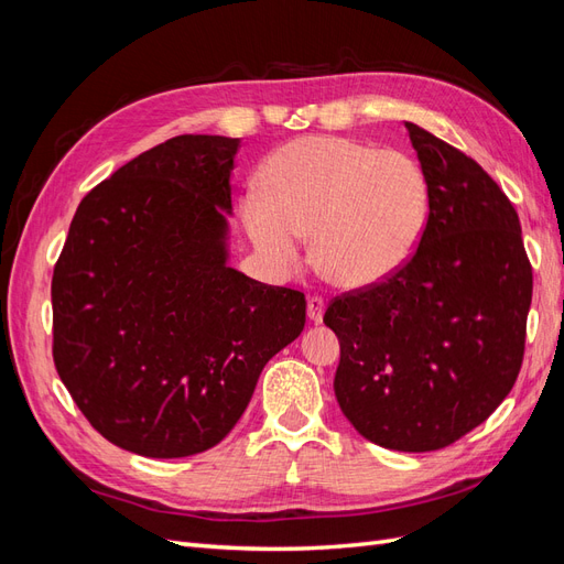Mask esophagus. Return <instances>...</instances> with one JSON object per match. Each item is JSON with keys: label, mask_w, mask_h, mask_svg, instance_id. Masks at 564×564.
Masks as SVG:
<instances>
[{"label": "esophagus", "mask_w": 564, "mask_h": 564, "mask_svg": "<svg viewBox=\"0 0 564 564\" xmlns=\"http://www.w3.org/2000/svg\"><path fill=\"white\" fill-rule=\"evenodd\" d=\"M322 315H324V299L322 296H311L308 299V317L319 324L322 322Z\"/></svg>", "instance_id": "34e87169"}]
</instances>
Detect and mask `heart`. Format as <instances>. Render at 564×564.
Listing matches in <instances>:
<instances>
[{
  "mask_svg": "<svg viewBox=\"0 0 564 564\" xmlns=\"http://www.w3.org/2000/svg\"><path fill=\"white\" fill-rule=\"evenodd\" d=\"M261 195L242 199L253 247L282 270L301 263L313 235L319 275L340 289H367L395 275L419 249L431 216L423 166L402 150L348 135H303L272 152Z\"/></svg>",
  "mask_w": 564,
  "mask_h": 564,
  "instance_id": "b5f03b06",
  "label": "heart"
}]
</instances>
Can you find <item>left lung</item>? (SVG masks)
<instances>
[{
    "label": "left lung",
    "instance_id": "8db88e82",
    "mask_svg": "<svg viewBox=\"0 0 564 564\" xmlns=\"http://www.w3.org/2000/svg\"><path fill=\"white\" fill-rule=\"evenodd\" d=\"M431 187L423 240L395 275L336 296L334 392L373 445L435 452L477 429L513 388L532 265L520 218L485 169L404 122Z\"/></svg>",
    "mask_w": 564,
    "mask_h": 564
}]
</instances>
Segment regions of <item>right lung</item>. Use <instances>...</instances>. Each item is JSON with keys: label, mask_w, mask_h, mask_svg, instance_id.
Wrapping results in <instances>:
<instances>
[{"label": "right lung", "mask_w": 564, "mask_h": 564, "mask_svg": "<svg viewBox=\"0 0 564 564\" xmlns=\"http://www.w3.org/2000/svg\"><path fill=\"white\" fill-rule=\"evenodd\" d=\"M240 139L176 135L79 202L54 268V365L112 445L193 456L240 421L305 296L228 265Z\"/></svg>", "instance_id": "add662e5"}]
</instances>
